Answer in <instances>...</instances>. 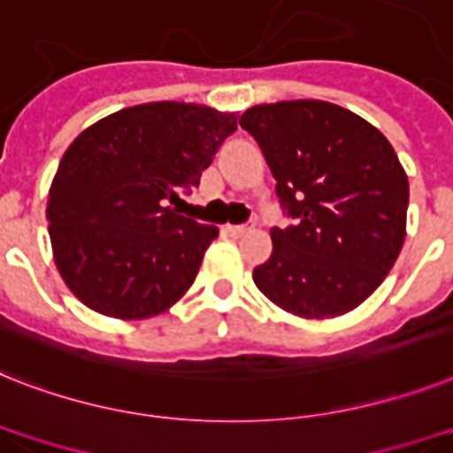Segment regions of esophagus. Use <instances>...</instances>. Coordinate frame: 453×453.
I'll list each match as a JSON object with an SVG mask.
<instances>
[{
	"label": "esophagus",
	"instance_id": "esophagus-1",
	"mask_svg": "<svg viewBox=\"0 0 453 453\" xmlns=\"http://www.w3.org/2000/svg\"><path fill=\"white\" fill-rule=\"evenodd\" d=\"M253 230V223H246V226H226V233L230 237H242V234L251 233Z\"/></svg>",
	"mask_w": 453,
	"mask_h": 453
}]
</instances>
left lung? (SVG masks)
I'll return each mask as SVG.
<instances>
[{"label":"left lung","instance_id":"left-lung-1","mask_svg":"<svg viewBox=\"0 0 453 453\" xmlns=\"http://www.w3.org/2000/svg\"><path fill=\"white\" fill-rule=\"evenodd\" d=\"M293 226L272 227V256L253 270L265 297L303 319H333L372 296L398 258L410 183L377 127L321 99L246 109Z\"/></svg>","mask_w":453,"mask_h":453}]
</instances>
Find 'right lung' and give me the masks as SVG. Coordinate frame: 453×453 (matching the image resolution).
I'll return each instance as SVG.
<instances>
[{
  "label": "right lung",
  "instance_id": "obj_1",
  "mask_svg": "<svg viewBox=\"0 0 453 453\" xmlns=\"http://www.w3.org/2000/svg\"><path fill=\"white\" fill-rule=\"evenodd\" d=\"M237 130L234 113L150 102L106 116L65 150L48 193L55 265L81 303L113 319H149L193 286L219 227L172 204Z\"/></svg>",
  "mask_w": 453,
  "mask_h": 453
}]
</instances>
